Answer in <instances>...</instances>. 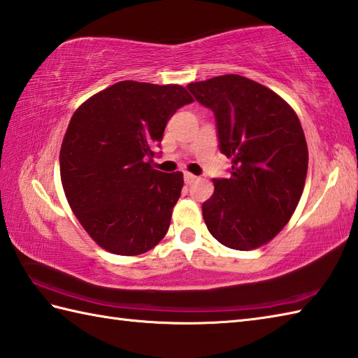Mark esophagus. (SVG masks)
<instances>
[{
  "label": "esophagus",
  "mask_w": 358,
  "mask_h": 358,
  "mask_svg": "<svg viewBox=\"0 0 358 358\" xmlns=\"http://www.w3.org/2000/svg\"><path fill=\"white\" fill-rule=\"evenodd\" d=\"M196 179H198V178H196L194 174H192V173H185L184 174V180H185V184H188V185H192L193 182H196Z\"/></svg>",
  "instance_id": "1"
}]
</instances>
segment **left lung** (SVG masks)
Segmentation results:
<instances>
[{
    "mask_svg": "<svg viewBox=\"0 0 358 358\" xmlns=\"http://www.w3.org/2000/svg\"><path fill=\"white\" fill-rule=\"evenodd\" d=\"M188 91L215 114L230 178L213 179L202 203L215 239L252 250L282 230L300 202L308 174V145L296 114L278 94L236 74L189 83Z\"/></svg>",
    "mask_w": 358,
    "mask_h": 358,
    "instance_id": "obj_1",
    "label": "left lung"
}]
</instances>
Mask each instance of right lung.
I'll return each instance as SVG.
<instances>
[{"label": "right lung", "instance_id": "1", "mask_svg": "<svg viewBox=\"0 0 358 358\" xmlns=\"http://www.w3.org/2000/svg\"><path fill=\"white\" fill-rule=\"evenodd\" d=\"M192 101L179 85L125 80L72 115L60 150L62 184L77 220L105 250L141 255L169 231L184 174L151 162L166 122Z\"/></svg>", "mask_w": 358, "mask_h": 358}]
</instances>
